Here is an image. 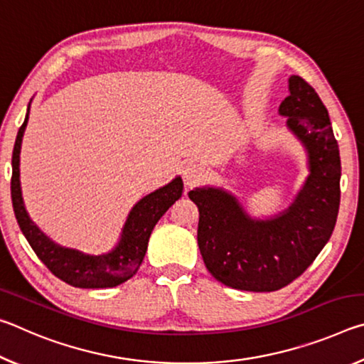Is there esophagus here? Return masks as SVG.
Returning <instances> with one entry per match:
<instances>
[{
  "label": "esophagus",
  "mask_w": 364,
  "mask_h": 364,
  "mask_svg": "<svg viewBox=\"0 0 364 364\" xmlns=\"http://www.w3.org/2000/svg\"><path fill=\"white\" fill-rule=\"evenodd\" d=\"M202 176H204V168H202L199 164H196V162L184 164L183 180H184V184H186L188 188L194 186L196 183H199L202 180Z\"/></svg>",
  "instance_id": "34e87169"
}]
</instances>
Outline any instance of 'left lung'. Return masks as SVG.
Here are the masks:
<instances>
[{
	"mask_svg": "<svg viewBox=\"0 0 364 364\" xmlns=\"http://www.w3.org/2000/svg\"><path fill=\"white\" fill-rule=\"evenodd\" d=\"M287 128L308 152L304 188L274 218H250L236 197L220 188H196L197 244L207 269L225 286L273 292L291 284L323 250L334 231L341 204V156L328 109L304 78H289L279 106Z\"/></svg>",
	"mask_w": 364,
	"mask_h": 364,
	"instance_id": "obj_1",
	"label": "left lung"
}]
</instances>
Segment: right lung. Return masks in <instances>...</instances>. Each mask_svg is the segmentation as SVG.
Masks as SVG:
<instances>
[{"mask_svg":"<svg viewBox=\"0 0 364 364\" xmlns=\"http://www.w3.org/2000/svg\"><path fill=\"white\" fill-rule=\"evenodd\" d=\"M30 104L26 120L17 132L14 151H12L11 197L12 207L23 236L32 245L36 257L46 264L54 276L67 284L82 289L115 287L136 274L146 255L149 236L160 217L175 204L183 194V181L176 176L167 186L160 188L143 197L132 208L122 230V236L115 247L102 255H88L77 249L63 247L51 241L32 220L26 210L21 191L19 157L22 136L28 122Z\"/></svg>","mask_w":364,"mask_h":364,"instance_id":"right-lung-1","label":"right lung"}]
</instances>
